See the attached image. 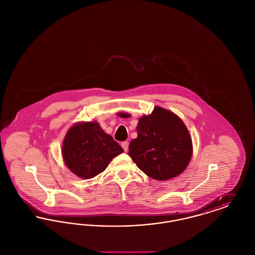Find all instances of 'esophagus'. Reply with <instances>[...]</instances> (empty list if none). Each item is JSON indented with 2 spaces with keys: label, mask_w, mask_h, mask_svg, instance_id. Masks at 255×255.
I'll return each instance as SVG.
<instances>
[{
  "label": "esophagus",
  "mask_w": 255,
  "mask_h": 255,
  "mask_svg": "<svg viewBox=\"0 0 255 255\" xmlns=\"http://www.w3.org/2000/svg\"><path fill=\"white\" fill-rule=\"evenodd\" d=\"M128 145H129V143H128L127 141H123V142H122V147L125 152L128 151Z\"/></svg>",
  "instance_id": "34e87169"
}]
</instances>
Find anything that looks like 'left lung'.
Returning <instances> with one entry per match:
<instances>
[{
	"instance_id": "obj_1",
	"label": "left lung",
	"mask_w": 255,
	"mask_h": 255,
	"mask_svg": "<svg viewBox=\"0 0 255 255\" xmlns=\"http://www.w3.org/2000/svg\"><path fill=\"white\" fill-rule=\"evenodd\" d=\"M137 137L129 145L136 166L154 180L165 181L182 173L192 156V140L182 120L155 107L136 126Z\"/></svg>"
}]
</instances>
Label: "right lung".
<instances>
[{
    "label": "right lung",
    "instance_id": "right-lung-1",
    "mask_svg": "<svg viewBox=\"0 0 255 255\" xmlns=\"http://www.w3.org/2000/svg\"><path fill=\"white\" fill-rule=\"evenodd\" d=\"M122 152L121 145L104 133L97 122L73 125L62 146L66 165L83 179L94 178L103 172L113 158Z\"/></svg>",
    "mask_w": 255,
    "mask_h": 255
}]
</instances>
